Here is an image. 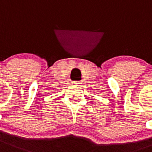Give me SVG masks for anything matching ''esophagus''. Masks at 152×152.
<instances>
[{
    "instance_id": "1",
    "label": "esophagus",
    "mask_w": 152,
    "mask_h": 152,
    "mask_svg": "<svg viewBox=\"0 0 152 152\" xmlns=\"http://www.w3.org/2000/svg\"><path fill=\"white\" fill-rule=\"evenodd\" d=\"M73 84H74V85H79V84H81V83H79V82H73Z\"/></svg>"
}]
</instances>
